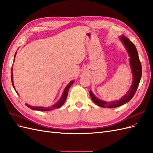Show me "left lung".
<instances>
[{
    "mask_svg": "<svg viewBox=\"0 0 153 153\" xmlns=\"http://www.w3.org/2000/svg\"><path fill=\"white\" fill-rule=\"evenodd\" d=\"M119 40L123 43L126 50L128 52L129 57H130V58H129V62H130V65L131 69L132 76H133L132 80H132L131 85L130 86V89L128 91L126 94L124 95V96L122 97L118 100L109 101V102H107V101L101 100L99 99V98H97L94 94L92 91L90 90V94L91 100L93 101L94 103L101 107L115 108L117 107H120L121 105L130 101L131 100V98L134 97L135 92H136V90L137 89V87L139 86V84H140L141 78V64L140 59H139L138 52L137 51L136 47L135 46L133 42L130 41V39L123 35L119 36Z\"/></svg>",
    "mask_w": 153,
    "mask_h": 153,
    "instance_id": "1",
    "label": "left lung"
}]
</instances>
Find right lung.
Instances as JSON below:
<instances>
[{"label":"right lung","mask_w":153,"mask_h":153,"mask_svg":"<svg viewBox=\"0 0 153 153\" xmlns=\"http://www.w3.org/2000/svg\"><path fill=\"white\" fill-rule=\"evenodd\" d=\"M16 53L17 52H16L15 55H14V57H13V62H14V60H15V57L16 56ZM13 67V65H12ZM12 70H11V79H12V86L14 88L15 91L17 92V91L15 89V87H14V84H13V69H12ZM74 82V80L71 81V82L67 84V85L65 86V89H64L63 91V94L62 95V96H61L60 99L57 101V102L53 104L52 106H49V107H39V106H32V105H29V104H25L27 107H28L29 108H31L33 110H35V111H52L53 109H56V108H59L62 105H63V103H65V101H66L67 99V94H68V91H69L70 87L71 86V85Z\"/></svg>","instance_id":"right-lung-1"}]
</instances>
